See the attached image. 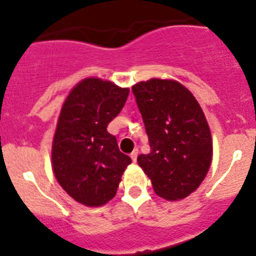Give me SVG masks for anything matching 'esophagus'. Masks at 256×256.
Here are the masks:
<instances>
[{
  "mask_svg": "<svg viewBox=\"0 0 256 256\" xmlns=\"http://www.w3.org/2000/svg\"><path fill=\"white\" fill-rule=\"evenodd\" d=\"M137 156H138V150L136 148V150H133V152L130 154V158H132V162H137Z\"/></svg>",
  "mask_w": 256,
  "mask_h": 256,
  "instance_id": "obj_1",
  "label": "esophagus"
}]
</instances>
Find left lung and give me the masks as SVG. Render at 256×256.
<instances>
[{"instance_id": "left-lung-1", "label": "left lung", "mask_w": 256, "mask_h": 256, "mask_svg": "<svg viewBox=\"0 0 256 256\" xmlns=\"http://www.w3.org/2000/svg\"><path fill=\"white\" fill-rule=\"evenodd\" d=\"M148 136L150 152L137 162L155 194L168 201L191 195L212 159L209 124L195 96L173 79L151 78L132 87Z\"/></svg>"}]
</instances>
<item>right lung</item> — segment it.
<instances>
[{
    "mask_svg": "<svg viewBox=\"0 0 256 256\" xmlns=\"http://www.w3.org/2000/svg\"><path fill=\"white\" fill-rule=\"evenodd\" d=\"M128 94L130 88L86 78L62 104L52 141V170L58 184L79 204L96 208L112 200L132 162L106 130Z\"/></svg>",
    "mask_w": 256,
    "mask_h": 256,
    "instance_id": "right-lung-1",
    "label": "right lung"
}]
</instances>
